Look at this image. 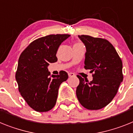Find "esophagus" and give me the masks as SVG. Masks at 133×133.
Returning <instances> with one entry per match:
<instances>
[{"mask_svg": "<svg viewBox=\"0 0 133 133\" xmlns=\"http://www.w3.org/2000/svg\"><path fill=\"white\" fill-rule=\"evenodd\" d=\"M68 76H69V77H74V76H75V74L72 72H70V73H68Z\"/></svg>", "mask_w": 133, "mask_h": 133, "instance_id": "esophagus-1", "label": "esophagus"}]
</instances>
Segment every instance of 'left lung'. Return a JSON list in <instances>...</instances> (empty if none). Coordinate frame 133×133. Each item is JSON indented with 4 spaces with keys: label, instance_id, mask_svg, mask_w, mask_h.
Returning <instances> with one entry per match:
<instances>
[{
    "label": "left lung",
    "instance_id": "obj_1",
    "mask_svg": "<svg viewBox=\"0 0 133 133\" xmlns=\"http://www.w3.org/2000/svg\"><path fill=\"white\" fill-rule=\"evenodd\" d=\"M78 37L86 49L84 68L94 74L91 82L78 76L79 84L76 96L84 108L101 109L112 100L122 82V61L115 47L106 39L85 35Z\"/></svg>",
    "mask_w": 133,
    "mask_h": 133
}]
</instances>
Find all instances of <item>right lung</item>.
I'll return each mask as SVG.
<instances>
[{"label":"right lung","instance_id":"obj_1","mask_svg":"<svg viewBox=\"0 0 133 133\" xmlns=\"http://www.w3.org/2000/svg\"><path fill=\"white\" fill-rule=\"evenodd\" d=\"M70 35H49L31 43L21 54L15 78L22 97L35 111L47 112L57 101L60 84L68 78L67 72L50 76L48 65L57 61V49Z\"/></svg>","mask_w":133,"mask_h":133}]
</instances>
